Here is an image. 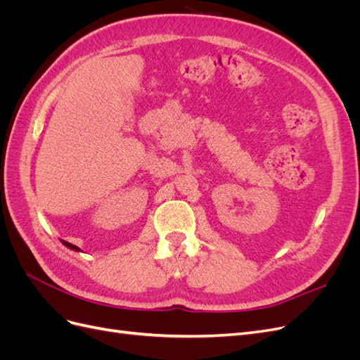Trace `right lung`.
<instances>
[{
  "label": "right lung",
  "mask_w": 360,
  "mask_h": 360,
  "mask_svg": "<svg viewBox=\"0 0 360 360\" xmlns=\"http://www.w3.org/2000/svg\"><path fill=\"white\" fill-rule=\"evenodd\" d=\"M61 243L66 246V248H69V249H72V250H76V252H81V249L78 248V246H75V245H72V243H69V242H66V240H61Z\"/></svg>",
  "instance_id": "right-lung-1"
}]
</instances>
